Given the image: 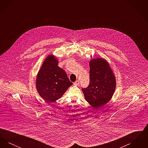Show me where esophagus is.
<instances>
[{
    "instance_id": "obj_1",
    "label": "esophagus",
    "mask_w": 148,
    "mask_h": 148,
    "mask_svg": "<svg viewBox=\"0 0 148 148\" xmlns=\"http://www.w3.org/2000/svg\"><path fill=\"white\" fill-rule=\"evenodd\" d=\"M79 84V80H76L74 83V85H77Z\"/></svg>"
}]
</instances>
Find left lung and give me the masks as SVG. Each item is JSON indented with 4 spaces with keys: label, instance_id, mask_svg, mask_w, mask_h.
I'll use <instances>...</instances> for the list:
<instances>
[{
    "label": "left lung",
    "instance_id": "obj_1",
    "mask_svg": "<svg viewBox=\"0 0 148 148\" xmlns=\"http://www.w3.org/2000/svg\"><path fill=\"white\" fill-rule=\"evenodd\" d=\"M90 83L82 88L85 99L96 108L104 106L112 98L116 87L115 77L109 65L103 58L90 61Z\"/></svg>",
    "mask_w": 148,
    "mask_h": 148
}]
</instances>
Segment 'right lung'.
Here are the masks:
<instances>
[{"instance_id":"obj_1","label":"right lung","mask_w":148,"mask_h":148,"mask_svg":"<svg viewBox=\"0 0 148 148\" xmlns=\"http://www.w3.org/2000/svg\"><path fill=\"white\" fill-rule=\"evenodd\" d=\"M72 84L66 72L58 66V60L52 55L48 56L36 80V88L40 96L48 103H53L60 98Z\"/></svg>"}]
</instances>
